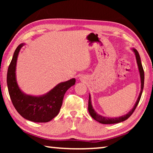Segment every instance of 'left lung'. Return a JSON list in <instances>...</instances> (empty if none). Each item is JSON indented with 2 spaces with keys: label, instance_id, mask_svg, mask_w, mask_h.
Returning a JSON list of instances; mask_svg holds the SVG:
<instances>
[{
  "label": "left lung",
  "instance_id": "8db88e82",
  "mask_svg": "<svg viewBox=\"0 0 153 153\" xmlns=\"http://www.w3.org/2000/svg\"><path fill=\"white\" fill-rule=\"evenodd\" d=\"M132 51L134 52V53H135L136 59L137 64H138V69H139V72H140V80H141V90H140V92L139 97L138 98V99H137L136 104L134 106L132 109L129 111V113H128L127 114H126V115H124L123 116H120V117H114V118L104 117V116H102V115H99V114H98L94 111V108H93L92 102H91V97H90V95L89 94L88 108V112L90 113V116H91V117L94 119V120L97 121L98 122L102 123V124H113V123H118L122 122V121L128 120V119L131 115V114L134 113V111H135L137 105H138L140 100L142 93V91H143V88H144V72L143 67H142V65L140 57L138 52L137 51V50L135 48H132Z\"/></svg>",
  "mask_w": 153,
  "mask_h": 153
}]
</instances>
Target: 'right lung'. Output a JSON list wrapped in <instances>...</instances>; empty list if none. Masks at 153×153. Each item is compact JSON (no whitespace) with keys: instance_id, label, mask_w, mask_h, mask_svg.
I'll return each mask as SVG.
<instances>
[{"instance_id":"add662e5","label":"right lung","mask_w":153,"mask_h":153,"mask_svg":"<svg viewBox=\"0 0 153 153\" xmlns=\"http://www.w3.org/2000/svg\"><path fill=\"white\" fill-rule=\"evenodd\" d=\"M25 45L20 44L15 49L7 71V82L9 94L15 109L23 117L33 122H48L59 113L65 92L75 85L76 79L59 83L46 94L35 97L23 92L16 79V64L21 48Z\"/></svg>"}]
</instances>
